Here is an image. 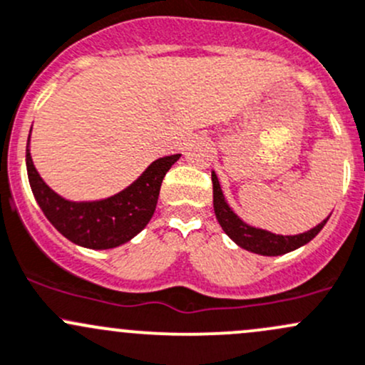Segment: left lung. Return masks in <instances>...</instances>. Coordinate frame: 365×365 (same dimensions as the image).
<instances>
[{"label":"left lung","mask_w":365,"mask_h":365,"mask_svg":"<svg viewBox=\"0 0 365 365\" xmlns=\"http://www.w3.org/2000/svg\"><path fill=\"white\" fill-rule=\"evenodd\" d=\"M212 182H213V210L217 215V220L224 232L237 245V247L245 248V250L259 253V255H283L295 250V248L302 247V245L309 243L318 232L322 231L325 224H327L329 217L324 222L317 225V227L309 229L308 232L295 234V236H282V234H273L264 229H255L252 225L245 224L236 213L229 208L225 202L224 194H222L220 183L215 173H212Z\"/></svg>","instance_id":"8db88e82"}]
</instances>
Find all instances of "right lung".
I'll return each instance as SVG.
<instances>
[{
	"instance_id": "add662e5",
	"label": "right lung",
	"mask_w": 365,
	"mask_h": 365,
	"mask_svg": "<svg viewBox=\"0 0 365 365\" xmlns=\"http://www.w3.org/2000/svg\"><path fill=\"white\" fill-rule=\"evenodd\" d=\"M178 159L180 153L153 160L136 182L112 197L71 202L53 192L38 175L29 153V138L26 148L29 185L41 212L64 237L92 250L115 248L143 231L155 212L160 183Z\"/></svg>"
}]
</instances>
